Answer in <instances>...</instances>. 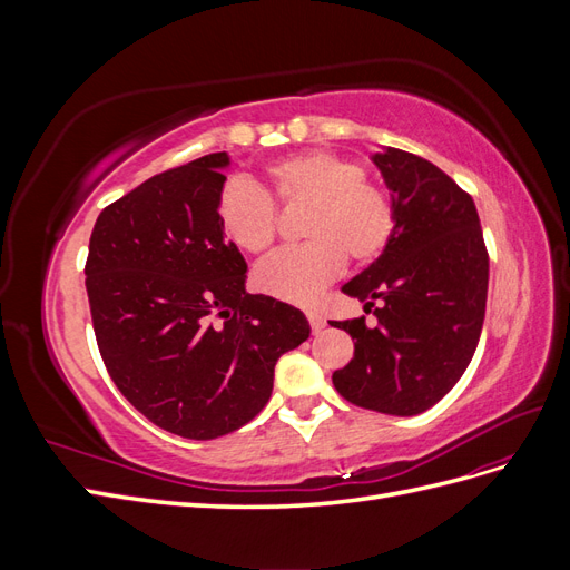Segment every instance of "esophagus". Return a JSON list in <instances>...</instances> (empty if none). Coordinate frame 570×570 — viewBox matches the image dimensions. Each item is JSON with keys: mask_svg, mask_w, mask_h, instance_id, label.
I'll list each match as a JSON object with an SVG mask.
<instances>
[{"mask_svg": "<svg viewBox=\"0 0 570 570\" xmlns=\"http://www.w3.org/2000/svg\"><path fill=\"white\" fill-rule=\"evenodd\" d=\"M306 318H308V323H312L314 333H321L325 327V318L318 312H314V308H306Z\"/></svg>", "mask_w": 570, "mask_h": 570, "instance_id": "esophagus-1", "label": "esophagus"}]
</instances>
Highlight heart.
<instances>
[{"mask_svg": "<svg viewBox=\"0 0 570 570\" xmlns=\"http://www.w3.org/2000/svg\"><path fill=\"white\" fill-rule=\"evenodd\" d=\"M268 195L233 178L218 193V226L235 247L264 254L278 237L281 206H304L302 237L308 243L273 254L254 271L256 287L271 297L306 304L344 271L377 262L390 247L396 212L381 185L364 178V166L327 149L289 154L266 166Z\"/></svg>", "mask_w": 570, "mask_h": 570, "instance_id": "1", "label": "heart"}]
</instances>
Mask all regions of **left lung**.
I'll return each instance as SVG.
<instances>
[{
	"instance_id": "left-lung-1",
	"label": "left lung",
	"mask_w": 570,
	"mask_h": 570,
	"mask_svg": "<svg viewBox=\"0 0 570 570\" xmlns=\"http://www.w3.org/2000/svg\"><path fill=\"white\" fill-rule=\"evenodd\" d=\"M373 161L392 189L396 228L385 254L342 287L377 323H333L354 340V358L333 373V385L361 409L416 416L471 364L490 256L471 195L444 170L394 147Z\"/></svg>"
}]
</instances>
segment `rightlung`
Here are the masks:
<instances>
[{
    "instance_id": "1",
    "label": "right lung",
    "mask_w": 570,
    "mask_h": 570,
    "mask_svg": "<svg viewBox=\"0 0 570 570\" xmlns=\"http://www.w3.org/2000/svg\"><path fill=\"white\" fill-rule=\"evenodd\" d=\"M226 151L168 168L105 206L85 262L101 361L120 394L168 433L214 440L266 406L281 354L312 333L299 308L245 292L223 237Z\"/></svg>"
}]
</instances>
